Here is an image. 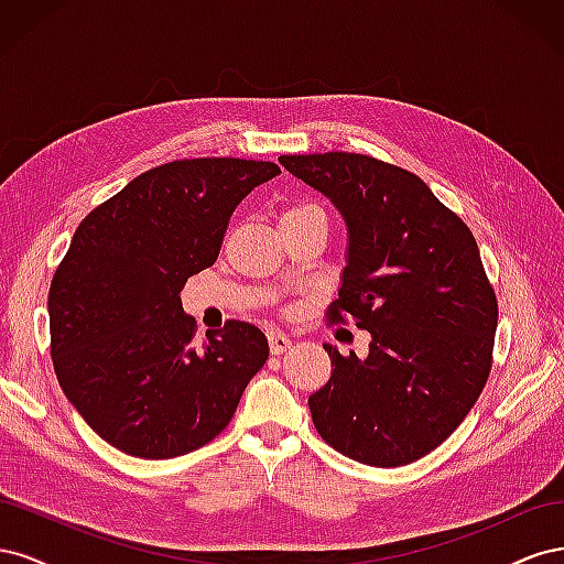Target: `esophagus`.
<instances>
[{
	"instance_id": "34e87169",
	"label": "esophagus",
	"mask_w": 564,
	"mask_h": 564,
	"mask_svg": "<svg viewBox=\"0 0 564 564\" xmlns=\"http://www.w3.org/2000/svg\"><path fill=\"white\" fill-rule=\"evenodd\" d=\"M268 346H270V352L280 355V352H284L289 346H292V338H289L284 332L272 329V332H268Z\"/></svg>"
}]
</instances>
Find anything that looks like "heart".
Wrapping results in <instances>:
<instances>
[{
	"mask_svg": "<svg viewBox=\"0 0 564 564\" xmlns=\"http://www.w3.org/2000/svg\"><path fill=\"white\" fill-rule=\"evenodd\" d=\"M308 214H324L317 204H311V202H299V204H292V207H286L280 216V220H289V218H301V216H308Z\"/></svg>",
	"mask_w": 564,
	"mask_h": 564,
	"instance_id": "1",
	"label": "heart"
}]
</instances>
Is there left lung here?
<instances>
[{"label":"left lung","instance_id":"1","mask_svg":"<svg viewBox=\"0 0 564 564\" xmlns=\"http://www.w3.org/2000/svg\"><path fill=\"white\" fill-rule=\"evenodd\" d=\"M348 226L329 322L371 334L367 357L324 346L332 377L308 398L322 440L377 468L414 464L470 412L491 371L499 303L470 228L416 174L355 152L282 155Z\"/></svg>","mask_w":564,"mask_h":564}]
</instances>
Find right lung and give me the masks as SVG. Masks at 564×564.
<instances>
[{"label": "right lung", "instance_id": "right-lung-1", "mask_svg": "<svg viewBox=\"0 0 564 564\" xmlns=\"http://www.w3.org/2000/svg\"><path fill=\"white\" fill-rule=\"evenodd\" d=\"M275 162L176 160L84 216L48 289L51 360L82 419L119 452L174 458L230 423L268 338L249 322L193 344L187 278L216 263L228 220Z\"/></svg>", "mask_w": 564, "mask_h": 564}]
</instances>
